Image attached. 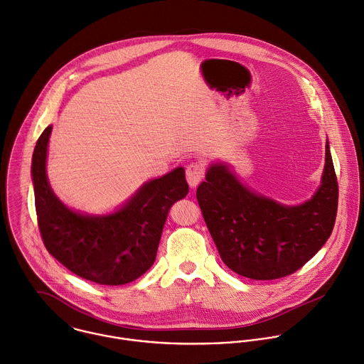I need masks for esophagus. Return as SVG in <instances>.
Returning <instances> with one entry per match:
<instances>
[{"instance_id":"1","label":"esophagus","mask_w":364,"mask_h":364,"mask_svg":"<svg viewBox=\"0 0 364 364\" xmlns=\"http://www.w3.org/2000/svg\"><path fill=\"white\" fill-rule=\"evenodd\" d=\"M186 176H187V183L191 188L197 187L203 177H204V167L203 164L200 163H191L190 166H187V170H186Z\"/></svg>"}]
</instances>
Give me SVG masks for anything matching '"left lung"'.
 <instances>
[{
	"instance_id": "8db88e82",
	"label": "left lung",
	"mask_w": 364,
	"mask_h": 364,
	"mask_svg": "<svg viewBox=\"0 0 364 364\" xmlns=\"http://www.w3.org/2000/svg\"><path fill=\"white\" fill-rule=\"evenodd\" d=\"M197 200L231 271L258 281L288 277L325 245L335 227L339 187L329 141L321 186L299 205H284L250 190L223 163L208 167Z\"/></svg>"
}]
</instances>
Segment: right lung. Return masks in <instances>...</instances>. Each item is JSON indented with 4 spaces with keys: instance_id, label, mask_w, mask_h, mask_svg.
I'll return each instance as SVG.
<instances>
[{
    "instance_id": "obj_1",
    "label": "right lung",
    "mask_w": 364,
    "mask_h": 364,
    "mask_svg": "<svg viewBox=\"0 0 364 364\" xmlns=\"http://www.w3.org/2000/svg\"><path fill=\"white\" fill-rule=\"evenodd\" d=\"M52 126L39 136L32 154L35 210L48 252L77 277L99 285H124L154 262L171 205L188 193L186 173L177 167L144 183L119 210L89 215L68 208L46 177Z\"/></svg>"
}]
</instances>
